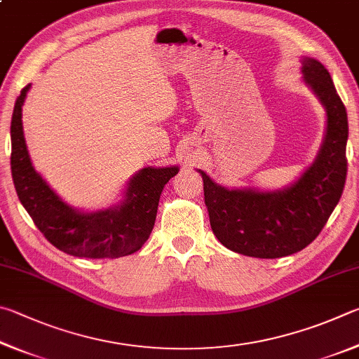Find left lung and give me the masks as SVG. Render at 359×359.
<instances>
[{
    "label": "left lung",
    "instance_id": "1",
    "mask_svg": "<svg viewBox=\"0 0 359 359\" xmlns=\"http://www.w3.org/2000/svg\"><path fill=\"white\" fill-rule=\"evenodd\" d=\"M301 65L303 81L326 111L322 147L303 175L276 191L229 189L198 170L212 233L233 252L257 259L299 252L318 236L341 200L347 176V111L322 62L303 56Z\"/></svg>",
    "mask_w": 359,
    "mask_h": 359
}]
</instances>
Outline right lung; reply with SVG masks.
Wrapping results in <instances>:
<instances>
[{
    "label": "right lung",
    "instance_id": "1",
    "mask_svg": "<svg viewBox=\"0 0 359 359\" xmlns=\"http://www.w3.org/2000/svg\"><path fill=\"white\" fill-rule=\"evenodd\" d=\"M31 85L17 97L11 121V170L18 200L42 235L62 252L83 259H118L140 249L154 227L163 186L178 165L144 167L132 176L116 205L81 211L62 202L36 172L23 135L22 107Z\"/></svg>",
    "mask_w": 359,
    "mask_h": 359
}]
</instances>
